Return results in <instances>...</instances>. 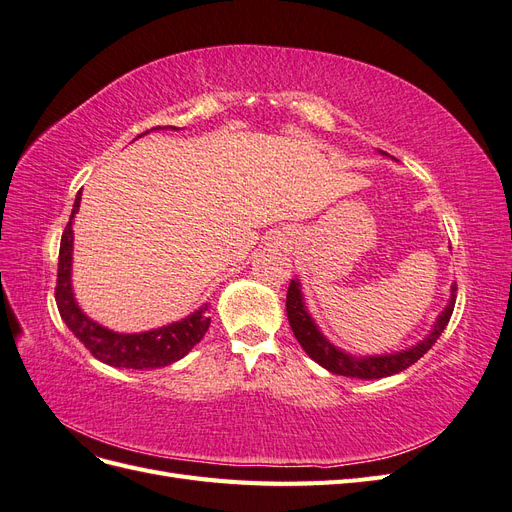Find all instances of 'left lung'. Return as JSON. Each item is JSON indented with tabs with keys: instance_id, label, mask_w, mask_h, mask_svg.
Listing matches in <instances>:
<instances>
[{
	"instance_id": "left-lung-1",
	"label": "left lung",
	"mask_w": 512,
	"mask_h": 512,
	"mask_svg": "<svg viewBox=\"0 0 512 512\" xmlns=\"http://www.w3.org/2000/svg\"><path fill=\"white\" fill-rule=\"evenodd\" d=\"M455 292L457 286L453 284L451 288V301L444 307V312L438 316L436 324H433L431 333L418 342L416 346L401 350L395 354H378V356H352L346 354L344 350L335 348L327 337L320 333L316 327V322L309 316L303 294H301V284L297 280H292L288 286L286 294V312H288V322L294 331V337L299 339L301 348L309 354V359H314L318 365L324 369H329L331 374L339 376H348V378H361V380H374V378H386L399 374V371L408 369L414 365L421 356L438 342V337L446 329L448 320L453 316V307H455Z\"/></svg>"
}]
</instances>
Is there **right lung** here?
<instances>
[{
	"mask_svg": "<svg viewBox=\"0 0 512 512\" xmlns=\"http://www.w3.org/2000/svg\"><path fill=\"white\" fill-rule=\"evenodd\" d=\"M158 130V128H153ZM177 130V128H173ZM81 207V192L76 194L70 222L66 224L59 245V265H57V288L55 301L66 327L81 339L85 348L96 356L98 361L121 367V369H156L166 367L183 359L200 339L205 337L211 318L207 316V303L196 309L194 314L179 322H170L166 327L145 331V333H115L102 327L85 316L72 292V220Z\"/></svg>",
	"mask_w": 512,
	"mask_h": 512,
	"instance_id": "add662e5",
	"label": "right lung"
}]
</instances>
